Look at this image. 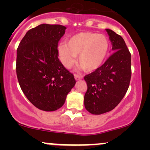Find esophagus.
<instances>
[{
  "label": "esophagus",
  "instance_id": "esophagus-1",
  "mask_svg": "<svg viewBox=\"0 0 150 150\" xmlns=\"http://www.w3.org/2000/svg\"><path fill=\"white\" fill-rule=\"evenodd\" d=\"M74 77H75V79L76 80H82V78H83V77L82 76V75H77V74H75V75H74Z\"/></svg>",
  "mask_w": 150,
  "mask_h": 150
}]
</instances>
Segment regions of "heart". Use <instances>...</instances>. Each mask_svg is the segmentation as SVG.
Segmentation results:
<instances>
[{
	"mask_svg": "<svg viewBox=\"0 0 150 150\" xmlns=\"http://www.w3.org/2000/svg\"><path fill=\"white\" fill-rule=\"evenodd\" d=\"M109 40L104 34L92 32H79L71 36L66 43L58 46L62 64L70 68L76 61L87 73L99 69L104 63L109 51Z\"/></svg>",
	"mask_w": 150,
	"mask_h": 150,
	"instance_id": "heart-1",
	"label": "heart"
}]
</instances>
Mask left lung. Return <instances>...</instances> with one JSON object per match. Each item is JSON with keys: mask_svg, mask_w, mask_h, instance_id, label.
Here are the masks:
<instances>
[{"mask_svg": "<svg viewBox=\"0 0 150 150\" xmlns=\"http://www.w3.org/2000/svg\"><path fill=\"white\" fill-rule=\"evenodd\" d=\"M112 44L111 56L99 69L85 76V108L99 115L114 108L124 97L131 77V54L122 37L106 29Z\"/></svg>", "mask_w": 150, "mask_h": 150, "instance_id": "left-lung-1", "label": "left lung"}]
</instances>
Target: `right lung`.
<instances>
[{"mask_svg": "<svg viewBox=\"0 0 150 150\" xmlns=\"http://www.w3.org/2000/svg\"><path fill=\"white\" fill-rule=\"evenodd\" d=\"M65 30L60 25L37 26L26 33L17 50L20 87L28 100L42 111L61 108L76 83L58 58V43Z\"/></svg>", "mask_w": 150, "mask_h": 150, "instance_id": "add662e5", "label": "right lung"}]
</instances>
